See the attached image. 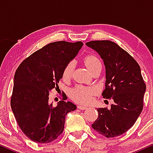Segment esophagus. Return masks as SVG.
Here are the masks:
<instances>
[{
	"label": "esophagus",
	"mask_w": 153,
	"mask_h": 153,
	"mask_svg": "<svg viewBox=\"0 0 153 153\" xmlns=\"http://www.w3.org/2000/svg\"><path fill=\"white\" fill-rule=\"evenodd\" d=\"M78 108H79V109L80 110H85V109H87L88 107L85 106H83V105H78Z\"/></svg>",
	"instance_id": "1"
}]
</instances>
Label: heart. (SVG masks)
<instances>
[{
  "label": "heart",
  "mask_w": 153,
  "mask_h": 153,
  "mask_svg": "<svg viewBox=\"0 0 153 153\" xmlns=\"http://www.w3.org/2000/svg\"><path fill=\"white\" fill-rule=\"evenodd\" d=\"M85 63L90 71L99 66H101L100 59L95 55H88L85 57ZM75 68V62L71 61L64 68L62 76L64 78H68L73 74ZM97 93V89L94 87H85L78 85L71 91V97L75 101L80 103H88L92 99L93 96Z\"/></svg>",
  "instance_id": "heart-1"
}]
</instances>
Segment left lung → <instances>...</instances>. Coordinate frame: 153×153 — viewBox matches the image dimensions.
I'll use <instances>...</instances> for the list:
<instances>
[{
	"label": "left lung",
	"mask_w": 153,
	"mask_h": 153,
	"mask_svg": "<svg viewBox=\"0 0 153 153\" xmlns=\"http://www.w3.org/2000/svg\"><path fill=\"white\" fill-rule=\"evenodd\" d=\"M86 46L96 51L106 68L104 99L114 100L110 109L97 108L99 117L92 124L106 137L122 135L134 124L143 108L146 85L141 70L132 57L118 45L108 40L91 41Z\"/></svg>",
	"instance_id": "obj_1"
}]
</instances>
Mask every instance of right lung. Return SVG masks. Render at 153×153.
Returning a JSON list of instances; mask_svg holds the SVG:
<instances>
[{"label":"right lung","mask_w":153,"mask_h":153,"mask_svg":"<svg viewBox=\"0 0 153 153\" xmlns=\"http://www.w3.org/2000/svg\"><path fill=\"white\" fill-rule=\"evenodd\" d=\"M81 42H55L43 47L24 59L13 80L10 106L24 134L37 143H49L64 130L65 117L76 109L70 101L49 102L51 91L57 89L68 62L81 49Z\"/></svg>","instance_id":"1"}]
</instances>
